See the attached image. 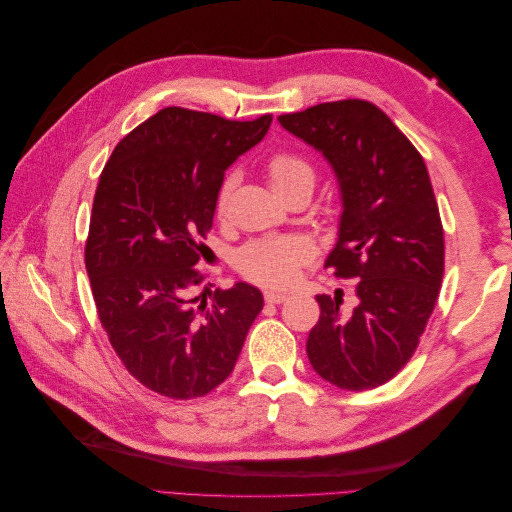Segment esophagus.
I'll return each instance as SVG.
<instances>
[{
	"mask_svg": "<svg viewBox=\"0 0 512 512\" xmlns=\"http://www.w3.org/2000/svg\"><path fill=\"white\" fill-rule=\"evenodd\" d=\"M290 299L288 292H277V290H267L265 292V301L267 303H284Z\"/></svg>",
	"mask_w": 512,
	"mask_h": 512,
	"instance_id": "1",
	"label": "esophagus"
}]
</instances>
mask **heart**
<instances>
[{"instance_id":"obj_1","label":"heart","mask_w":512,"mask_h":512,"mask_svg":"<svg viewBox=\"0 0 512 512\" xmlns=\"http://www.w3.org/2000/svg\"><path fill=\"white\" fill-rule=\"evenodd\" d=\"M267 177L273 185V190L280 196H288L292 190L309 185L314 188V168L305 158L290 151H277L267 162ZM237 175L230 173L218 192V211L222 213L230 192L235 190ZM312 260V245L307 239L290 235V237H275L262 239L245 245L237 256V269L247 277V280L286 288L294 284L299 277V271Z\"/></svg>"}]
</instances>
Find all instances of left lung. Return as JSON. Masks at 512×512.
<instances>
[{
	"label": "left lung",
	"instance_id": "1",
	"mask_svg": "<svg viewBox=\"0 0 512 512\" xmlns=\"http://www.w3.org/2000/svg\"><path fill=\"white\" fill-rule=\"evenodd\" d=\"M277 121L333 168L342 215L324 267L354 280L356 294L352 312L339 307L342 294H318L309 363L337 389H376L410 361L442 286L444 230L427 166L365 100L324 102Z\"/></svg>",
	"mask_w": 512,
	"mask_h": 512
}]
</instances>
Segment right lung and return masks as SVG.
Instances as JSON below:
<instances>
[{
	"label": "right lung",
	"instance_id": "right-lung-1",
	"mask_svg": "<svg viewBox=\"0 0 512 512\" xmlns=\"http://www.w3.org/2000/svg\"><path fill=\"white\" fill-rule=\"evenodd\" d=\"M271 121L168 106L121 138L100 175L85 245L91 292L121 363L164 397L194 399L220 386L265 303L245 282L200 301L194 265L226 168Z\"/></svg>",
	"mask_w": 512,
	"mask_h": 512
}]
</instances>
